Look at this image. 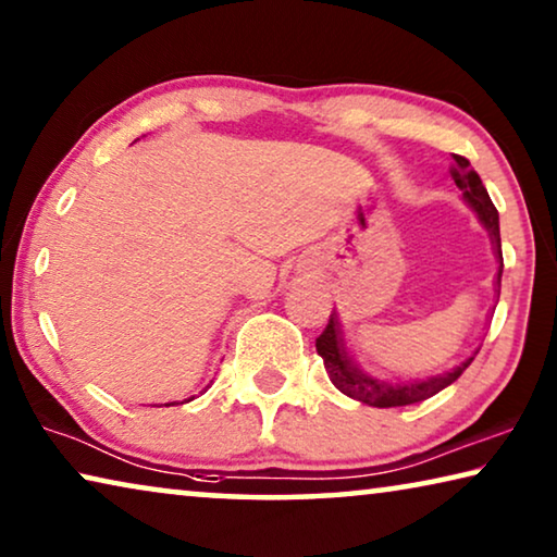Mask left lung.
I'll return each mask as SVG.
<instances>
[{
	"label": "left lung",
	"instance_id": "1",
	"mask_svg": "<svg viewBox=\"0 0 557 557\" xmlns=\"http://www.w3.org/2000/svg\"><path fill=\"white\" fill-rule=\"evenodd\" d=\"M450 176L460 191H463V199L470 209L475 211V216L481 219V224L487 228L491 234L495 256H498V281L495 284L500 286V276H503V253H500V224H498V209L493 207L491 196H487L485 186L481 182V176L470 169V161L466 157H458L453 153V166H450ZM315 350L323 358V366H326V373L333 386H336L341 393H346L348 398L361 400L366 406L373 408H396V406H410V404H421V400L435 396V393L450 386L453 381L460 379V373L473 363V356H468L466 361H460L456 368H450L443 375H433V379L425 381H408V383H388V381H379L366 375L361 368H358L354 361H350L344 346V333H341L336 313H331L329 326L323 329V333L315 338Z\"/></svg>",
	"mask_w": 557,
	"mask_h": 557
}]
</instances>
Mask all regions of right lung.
Returning <instances> with one entry per match:
<instances>
[{
    "label": "right lung",
    "instance_id": "1",
    "mask_svg": "<svg viewBox=\"0 0 557 557\" xmlns=\"http://www.w3.org/2000/svg\"><path fill=\"white\" fill-rule=\"evenodd\" d=\"M207 388H209V386H207ZM189 400H191V398H189ZM166 406H171V404H166Z\"/></svg>",
    "mask_w": 557,
    "mask_h": 557
}]
</instances>
